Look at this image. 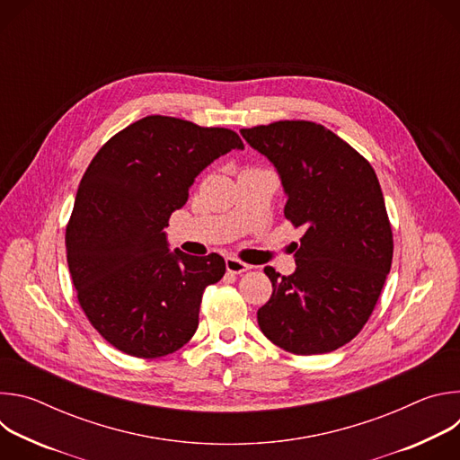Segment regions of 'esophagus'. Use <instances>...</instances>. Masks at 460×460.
<instances>
[{"label": "esophagus", "instance_id": "1", "mask_svg": "<svg viewBox=\"0 0 460 460\" xmlns=\"http://www.w3.org/2000/svg\"><path fill=\"white\" fill-rule=\"evenodd\" d=\"M226 268H227V271L233 273V275H242V273H245L247 270H251L249 264H245V261H242L240 258H234V256H227V258H226Z\"/></svg>", "mask_w": 460, "mask_h": 460}]
</instances>
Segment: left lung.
Wrapping results in <instances>:
<instances>
[{
	"mask_svg": "<svg viewBox=\"0 0 460 460\" xmlns=\"http://www.w3.org/2000/svg\"><path fill=\"white\" fill-rule=\"evenodd\" d=\"M240 135L277 167L284 217L304 229L295 273L264 270L273 295L256 313L260 330L293 355L335 351L360 333L391 270L378 178L360 153L314 121L282 119Z\"/></svg>",
	"mask_w": 460,
	"mask_h": 460,
	"instance_id": "left-lung-1",
	"label": "left lung"
}]
</instances>
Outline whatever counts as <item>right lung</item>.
I'll return each instance as SVG.
<instances>
[{
    "label": "right lung",
    "instance_id": "add662e5",
    "mask_svg": "<svg viewBox=\"0 0 460 460\" xmlns=\"http://www.w3.org/2000/svg\"><path fill=\"white\" fill-rule=\"evenodd\" d=\"M231 149H243L231 128L155 114L116 133L89 164L65 247L78 302L116 349L158 358L194 335L202 295L226 261L171 252L164 229L194 178Z\"/></svg>",
    "mask_w": 460,
    "mask_h": 460
}]
</instances>
